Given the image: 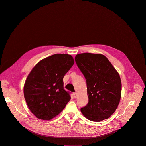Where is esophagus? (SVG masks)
Instances as JSON below:
<instances>
[{"mask_svg": "<svg viewBox=\"0 0 146 146\" xmlns=\"http://www.w3.org/2000/svg\"><path fill=\"white\" fill-rule=\"evenodd\" d=\"M73 96H74V98H77V94L76 93V92H74V93H73Z\"/></svg>", "mask_w": 146, "mask_h": 146, "instance_id": "obj_1", "label": "esophagus"}]
</instances>
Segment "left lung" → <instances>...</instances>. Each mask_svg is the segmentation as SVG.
Here are the masks:
<instances>
[{
	"label": "left lung",
	"instance_id": "1",
	"mask_svg": "<svg viewBox=\"0 0 146 146\" xmlns=\"http://www.w3.org/2000/svg\"><path fill=\"white\" fill-rule=\"evenodd\" d=\"M75 60L85 77L89 99L88 104L81 108L83 115L94 122L109 118L121 98L119 73L104 55L84 53L77 55Z\"/></svg>",
	"mask_w": 146,
	"mask_h": 146
}]
</instances>
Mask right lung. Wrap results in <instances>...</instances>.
<instances>
[{
    "label": "right lung",
    "instance_id": "add662e5",
    "mask_svg": "<svg viewBox=\"0 0 146 146\" xmlns=\"http://www.w3.org/2000/svg\"><path fill=\"white\" fill-rule=\"evenodd\" d=\"M74 64L68 54H55L38 62L28 75L24 95L30 111L37 118L48 121L59 114L70 99L63 79Z\"/></svg>",
    "mask_w": 146,
    "mask_h": 146
}]
</instances>
